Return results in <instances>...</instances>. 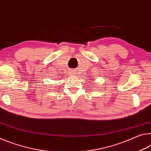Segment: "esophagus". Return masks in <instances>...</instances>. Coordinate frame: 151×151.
Listing matches in <instances>:
<instances>
[{"label":"esophagus","instance_id":"esophagus-1","mask_svg":"<svg viewBox=\"0 0 151 151\" xmlns=\"http://www.w3.org/2000/svg\"><path fill=\"white\" fill-rule=\"evenodd\" d=\"M71 73V75H72V74H73L74 73Z\"/></svg>","mask_w":151,"mask_h":151}]
</instances>
